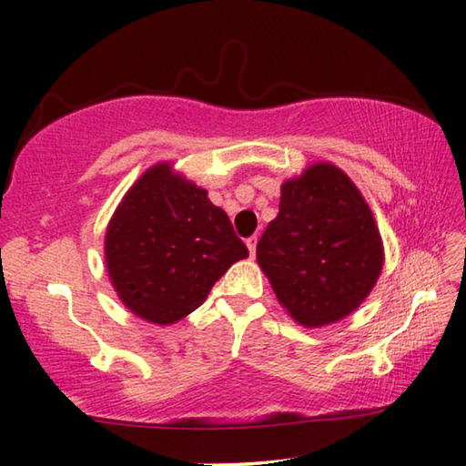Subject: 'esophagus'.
I'll return each mask as SVG.
<instances>
[{"label":"esophagus","mask_w":466,"mask_h":466,"mask_svg":"<svg viewBox=\"0 0 466 466\" xmlns=\"http://www.w3.org/2000/svg\"><path fill=\"white\" fill-rule=\"evenodd\" d=\"M247 247H248L250 257H255L257 255V236H250V238H247Z\"/></svg>","instance_id":"34e87169"}]
</instances>
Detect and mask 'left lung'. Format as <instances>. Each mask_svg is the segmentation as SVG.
Masks as SVG:
<instances>
[{
	"label": "left lung",
	"mask_w": 466,
	"mask_h": 466,
	"mask_svg": "<svg viewBox=\"0 0 466 466\" xmlns=\"http://www.w3.org/2000/svg\"><path fill=\"white\" fill-rule=\"evenodd\" d=\"M275 296L304 327L341 320L382 271V242L356 185L333 164L281 187L279 214L257 244Z\"/></svg>",
	"instance_id": "left-lung-1"
}]
</instances>
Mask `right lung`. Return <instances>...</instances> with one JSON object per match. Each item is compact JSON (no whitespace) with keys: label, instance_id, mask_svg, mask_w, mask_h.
Listing matches in <instances>:
<instances>
[{"label":"right lung","instance_id":"add662e5","mask_svg":"<svg viewBox=\"0 0 466 466\" xmlns=\"http://www.w3.org/2000/svg\"><path fill=\"white\" fill-rule=\"evenodd\" d=\"M105 250L123 304L156 325L199 309L228 267L248 257L226 211L168 164L149 168L129 188L108 224Z\"/></svg>","mask_w":466,"mask_h":466}]
</instances>
